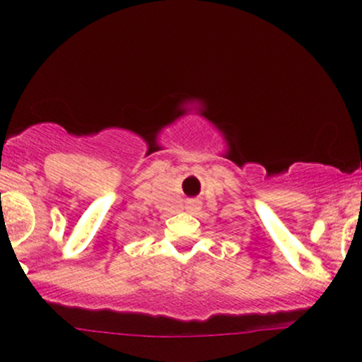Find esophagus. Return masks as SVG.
<instances>
[{
	"label": "esophagus",
	"instance_id": "34e87169",
	"mask_svg": "<svg viewBox=\"0 0 362 362\" xmlns=\"http://www.w3.org/2000/svg\"><path fill=\"white\" fill-rule=\"evenodd\" d=\"M187 209L189 211L199 209V202L197 201H187Z\"/></svg>",
	"mask_w": 362,
	"mask_h": 362
}]
</instances>
